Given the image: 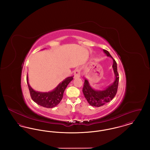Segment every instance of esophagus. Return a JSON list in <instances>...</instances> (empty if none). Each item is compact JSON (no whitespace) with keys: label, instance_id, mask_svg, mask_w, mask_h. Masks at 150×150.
<instances>
[{"label":"esophagus","instance_id":"obj_1","mask_svg":"<svg viewBox=\"0 0 150 150\" xmlns=\"http://www.w3.org/2000/svg\"><path fill=\"white\" fill-rule=\"evenodd\" d=\"M80 77V71L79 69H76L74 72V78H79Z\"/></svg>","mask_w":150,"mask_h":150}]
</instances>
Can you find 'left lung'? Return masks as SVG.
<instances>
[{"label": "left lung", "mask_w": 150, "mask_h": 150, "mask_svg": "<svg viewBox=\"0 0 150 150\" xmlns=\"http://www.w3.org/2000/svg\"><path fill=\"white\" fill-rule=\"evenodd\" d=\"M103 51L107 57H111L113 60L112 69L115 78L114 82L107 86L103 90H97L93 88L88 80L83 77L84 79V84L83 88V92L88 102L93 107H100L109 102L114 98L117 91L119 77L117 72V64L107 50H103Z\"/></svg>", "instance_id": "8db88e82"}]
</instances>
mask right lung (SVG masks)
I'll return each instance as SVG.
<instances>
[{"label": "right lung", "mask_w": 150, "mask_h": 150, "mask_svg": "<svg viewBox=\"0 0 150 150\" xmlns=\"http://www.w3.org/2000/svg\"><path fill=\"white\" fill-rule=\"evenodd\" d=\"M74 76L65 79L52 91L48 92H41L35 91L29 84L28 74L27 75V83L30 96L32 100L38 105L46 107L53 108L57 106L63 98L64 90L67 86L71 81Z\"/></svg>", "instance_id": "right-lung-1"}]
</instances>
